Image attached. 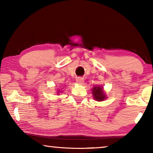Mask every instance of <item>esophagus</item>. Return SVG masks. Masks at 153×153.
<instances>
[{
    "instance_id": "1",
    "label": "esophagus",
    "mask_w": 153,
    "mask_h": 153,
    "mask_svg": "<svg viewBox=\"0 0 153 153\" xmlns=\"http://www.w3.org/2000/svg\"><path fill=\"white\" fill-rule=\"evenodd\" d=\"M84 80L82 78V77H78V78H77V79H76V82L79 84H82L83 83H84Z\"/></svg>"
}]
</instances>
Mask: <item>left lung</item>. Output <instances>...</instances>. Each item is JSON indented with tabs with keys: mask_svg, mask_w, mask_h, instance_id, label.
I'll list each match as a JSON object with an SVG mask.
<instances>
[{
	"mask_svg": "<svg viewBox=\"0 0 153 153\" xmlns=\"http://www.w3.org/2000/svg\"><path fill=\"white\" fill-rule=\"evenodd\" d=\"M92 96L94 99L98 102H101L107 98V95L102 86H95L92 88Z\"/></svg>",
	"mask_w": 153,
	"mask_h": 153,
	"instance_id": "obj_1",
	"label": "left lung"
}]
</instances>
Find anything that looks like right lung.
I'll return each instance as SVG.
<instances>
[{
	"label": "right lung",
	"mask_w": 153,
	"mask_h": 153,
	"mask_svg": "<svg viewBox=\"0 0 153 153\" xmlns=\"http://www.w3.org/2000/svg\"><path fill=\"white\" fill-rule=\"evenodd\" d=\"M62 89V88H61ZM61 89H59V90H56V91H57V92H57V93H56V94H60V92H62V90Z\"/></svg>",
	"instance_id": "obj_1"
}]
</instances>
